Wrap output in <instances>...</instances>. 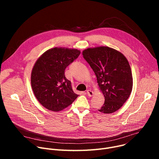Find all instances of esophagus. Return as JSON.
<instances>
[{
    "instance_id": "34e87169",
    "label": "esophagus",
    "mask_w": 159,
    "mask_h": 159,
    "mask_svg": "<svg viewBox=\"0 0 159 159\" xmlns=\"http://www.w3.org/2000/svg\"><path fill=\"white\" fill-rule=\"evenodd\" d=\"M86 93H87V94L89 97H92L93 95V92L91 89H88L87 91H86Z\"/></svg>"
}]
</instances>
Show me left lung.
<instances>
[{
    "mask_svg": "<svg viewBox=\"0 0 159 159\" xmlns=\"http://www.w3.org/2000/svg\"><path fill=\"white\" fill-rule=\"evenodd\" d=\"M82 55L93 70L105 97L104 104L98 110L104 113L118 110L129 98L133 87L131 70L126 58L106 46L88 48Z\"/></svg>",
    "mask_w": 159,
    "mask_h": 159,
    "instance_id": "left-lung-1",
    "label": "left lung"
}]
</instances>
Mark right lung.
Masks as SVG:
<instances>
[{
  "instance_id": "right-lung-1",
  "label": "right lung",
  "mask_w": 159,
  "mask_h": 159,
  "mask_svg": "<svg viewBox=\"0 0 159 159\" xmlns=\"http://www.w3.org/2000/svg\"><path fill=\"white\" fill-rule=\"evenodd\" d=\"M78 49L52 48L35 62L31 72V87L39 102L46 109L59 111L77 98L65 70L80 55Z\"/></svg>"
}]
</instances>
